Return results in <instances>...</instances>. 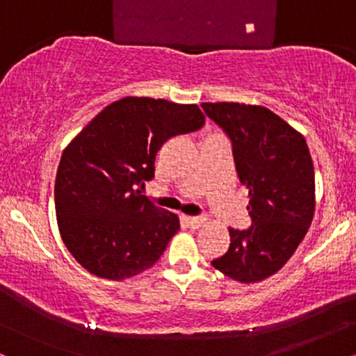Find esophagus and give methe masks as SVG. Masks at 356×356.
<instances>
[{
    "label": "esophagus",
    "mask_w": 356,
    "mask_h": 356,
    "mask_svg": "<svg viewBox=\"0 0 356 356\" xmlns=\"http://www.w3.org/2000/svg\"><path fill=\"white\" fill-rule=\"evenodd\" d=\"M184 220H186L187 227H191V229H199L206 219L204 218H184Z\"/></svg>",
    "instance_id": "34e87169"
}]
</instances>
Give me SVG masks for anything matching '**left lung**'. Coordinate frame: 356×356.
<instances>
[{
	"mask_svg": "<svg viewBox=\"0 0 356 356\" xmlns=\"http://www.w3.org/2000/svg\"><path fill=\"white\" fill-rule=\"evenodd\" d=\"M202 108L231 138L252 219L246 231L229 227V249L212 266L239 283H257L288 263L312 226V155L305 137L266 107L219 102Z\"/></svg>",
	"mask_w": 356,
	"mask_h": 356,
	"instance_id": "8db88e82",
	"label": "left lung"
}]
</instances>
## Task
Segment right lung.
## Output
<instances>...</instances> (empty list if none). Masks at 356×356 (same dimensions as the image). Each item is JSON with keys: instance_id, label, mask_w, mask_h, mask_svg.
Returning a JSON list of instances; mask_svg holds the SVG:
<instances>
[{"instance_id": "1", "label": "right lung", "mask_w": 356, "mask_h": 356, "mask_svg": "<svg viewBox=\"0 0 356 356\" xmlns=\"http://www.w3.org/2000/svg\"><path fill=\"white\" fill-rule=\"evenodd\" d=\"M197 105L124 97L105 107L60 159L56 222L70 254L104 280L154 266L179 231V218L142 195L155 155L170 137L201 129Z\"/></svg>"}]
</instances>
